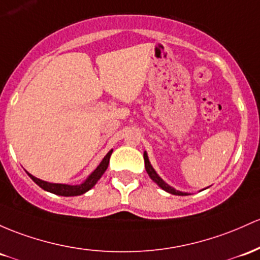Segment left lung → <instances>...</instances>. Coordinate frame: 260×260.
<instances>
[{
	"mask_svg": "<svg viewBox=\"0 0 260 260\" xmlns=\"http://www.w3.org/2000/svg\"><path fill=\"white\" fill-rule=\"evenodd\" d=\"M144 164H145V170H147V173H148V175H149V178L152 179V180L155 182V184L158 185L159 187H161L162 190L167 191V192H169V193H172V195H178V196H186V195H189V193H187V192H182V191H179V190L174 189V187L170 186V185H168L167 182L162 180L160 176L158 175V173H156L155 170H154V168L152 167V164H150L147 152H144Z\"/></svg>",
	"mask_w": 260,
	"mask_h": 260,
	"instance_id": "1",
	"label": "left lung"
}]
</instances>
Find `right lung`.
I'll return each instance as SVG.
<instances>
[{
    "label": "right lung",
    "mask_w": 260,
    "mask_h": 260,
    "mask_svg": "<svg viewBox=\"0 0 260 260\" xmlns=\"http://www.w3.org/2000/svg\"><path fill=\"white\" fill-rule=\"evenodd\" d=\"M112 152H113V150L111 149L110 152L106 154V156L102 159V161L100 162L99 167L96 168V169L93 170V172L91 173L90 175H88L87 178L85 179V180L79 185L54 184V182H48V181L41 180V179L36 178V176H33L32 174H29L28 172H27V174L29 175V178L32 179V180L36 182L37 185H38L39 187H42L43 190L48 191V192L55 193V195H60V196L82 195V193L87 192L88 190L92 189V187L96 185V182H98L100 179H101V176L104 175V173L106 172V169L108 167V162H110V156H111V154H112Z\"/></svg>",
    "instance_id": "1"
}]
</instances>
